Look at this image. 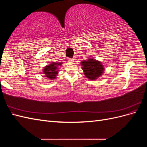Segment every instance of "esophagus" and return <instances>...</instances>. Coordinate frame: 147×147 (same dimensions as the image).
Instances as JSON below:
<instances>
[{"instance_id": "esophagus-1", "label": "esophagus", "mask_w": 147, "mask_h": 147, "mask_svg": "<svg viewBox=\"0 0 147 147\" xmlns=\"http://www.w3.org/2000/svg\"><path fill=\"white\" fill-rule=\"evenodd\" d=\"M68 61L70 62H74V58H68Z\"/></svg>"}]
</instances>
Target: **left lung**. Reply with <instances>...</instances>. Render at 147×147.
Returning a JSON list of instances; mask_svg holds the SVG:
<instances>
[{
  "instance_id": "8db88e82",
  "label": "left lung",
  "mask_w": 147,
  "mask_h": 147,
  "mask_svg": "<svg viewBox=\"0 0 147 147\" xmlns=\"http://www.w3.org/2000/svg\"><path fill=\"white\" fill-rule=\"evenodd\" d=\"M81 64L85 77L91 80L98 78L104 71L103 65L95 59L83 61Z\"/></svg>"
}]
</instances>
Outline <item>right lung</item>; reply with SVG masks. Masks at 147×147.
Listing matches in <instances>:
<instances>
[{
  "label": "right lung",
  "mask_w": 147,
  "mask_h": 147,
  "mask_svg": "<svg viewBox=\"0 0 147 147\" xmlns=\"http://www.w3.org/2000/svg\"><path fill=\"white\" fill-rule=\"evenodd\" d=\"M62 63H52L51 64L45 66L43 69V74L45 75V76L50 78V80L55 79L56 78L57 75L58 74V70H57V67L61 65Z\"/></svg>",
  "instance_id": "1"
}]
</instances>
